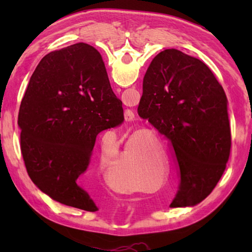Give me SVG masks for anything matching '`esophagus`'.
<instances>
[{"label":"esophagus","instance_id":"34e87169","mask_svg":"<svg viewBox=\"0 0 252 252\" xmlns=\"http://www.w3.org/2000/svg\"><path fill=\"white\" fill-rule=\"evenodd\" d=\"M132 117H133V116H130L129 118H127V120H131V119H132Z\"/></svg>","mask_w":252,"mask_h":252}]
</instances>
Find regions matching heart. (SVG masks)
<instances>
[{"mask_svg":"<svg viewBox=\"0 0 252 252\" xmlns=\"http://www.w3.org/2000/svg\"><path fill=\"white\" fill-rule=\"evenodd\" d=\"M152 170V163L147 158H140L130 151H126L114 162L112 176L120 180L122 188L127 190L141 189L144 180Z\"/></svg>","mask_w":252,"mask_h":252,"instance_id":"obj_1","label":"heart"}]
</instances>
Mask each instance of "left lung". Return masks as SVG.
Returning a JSON list of instances; mask_svg holds the SVG:
<instances>
[{
	"label": "left lung",
	"instance_id": "left-lung-1",
	"mask_svg": "<svg viewBox=\"0 0 252 252\" xmlns=\"http://www.w3.org/2000/svg\"><path fill=\"white\" fill-rule=\"evenodd\" d=\"M227 102L197 58L167 49L149 65L138 113L167 136L176 159L180 180L170 207L194 206L219 182L231 148Z\"/></svg>",
	"mask_w": 252,
	"mask_h": 252
}]
</instances>
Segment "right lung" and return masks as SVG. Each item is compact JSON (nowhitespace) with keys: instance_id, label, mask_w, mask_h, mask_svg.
I'll use <instances>...</instances> for the list:
<instances>
[{"instance_id":"add662e5","label":"right lung","mask_w":252,"mask_h":252,"mask_svg":"<svg viewBox=\"0 0 252 252\" xmlns=\"http://www.w3.org/2000/svg\"><path fill=\"white\" fill-rule=\"evenodd\" d=\"M125 120L99 51L76 43L41 60L21 102V151L31 180L65 206L96 211L79 185L96 135Z\"/></svg>"}]
</instances>
